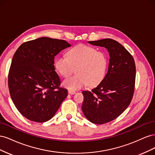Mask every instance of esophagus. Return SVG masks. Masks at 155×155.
Segmentation results:
<instances>
[{"label": "esophagus", "instance_id": "34e87169", "mask_svg": "<svg viewBox=\"0 0 155 155\" xmlns=\"http://www.w3.org/2000/svg\"><path fill=\"white\" fill-rule=\"evenodd\" d=\"M68 94H70L71 95H73V94H76V92L74 91H71V90H68Z\"/></svg>", "mask_w": 155, "mask_h": 155}]
</instances>
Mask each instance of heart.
Instances as JSON below:
<instances>
[{
  "label": "heart",
  "instance_id": "obj_1",
  "mask_svg": "<svg viewBox=\"0 0 155 155\" xmlns=\"http://www.w3.org/2000/svg\"><path fill=\"white\" fill-rule=\"evenodd\" d=\"M56 70L63 77L76 74L64 79L63 85L76 91L85 85H97L104 79L107 67V56L103 50L85 45H78L70 49L67 57L59 56L54 62Z\"/></svg>",
  "mask_w": 155,
  "mask_h": 155
}]
</instances>
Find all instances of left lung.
Here are the masks:
<instances>
[{
	"instance_id": "8db88e82",
	"label": "left lung",
	"mask_w": 155,
	"mask_h": 155,
	"mask_svg": "<svg viewBox=\"0 0 155 155\" xmlns=\"http://www.w3.org/2000/svg\"><path fill=\"white\" fill-rule=\"evenodd\" d=\"M105 47L109 53V68L101 83L91 91H83L82 111L91 122L104 124L123 113L133 99L136 66L133 56L111 39L88 41Z\"/></svg>"
}]
</instances>
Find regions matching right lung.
Wrapping results in <instances>:
<instances>
[{
  "instance_id": "add662e5",
  "label": "right lung",
  "mask_w": 155,
  "mask_h": 155,
  "mask_svg": "<svg viewBox=\"0 0 155 155\" xmlns=\"http://www.w3.org/2000/svg\"><path fill=\"white\" fill-rule=\"evenodd\" d=\"M71 46L66 41L41 37L25 42L14 54L8 74L10 96L17 110L35 122L48 121L67 97L55 71L54 58Z\"/></svg>"
}]
</instances>
